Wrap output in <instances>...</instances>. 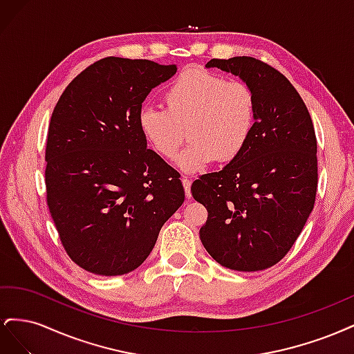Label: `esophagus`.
Masks as SVG:
<instances>
[{"mask_svg": "<svg viewBox=\"0 0 354 354\" xmlns=\"http://www.w3.org/2000/svg\"><path fill=\"white\" fill-rule=\"evenodd\" d=\"M181 183H183V187H185V194H186V198L190 199L192 196V192H190V186H192V180H189L187 177H183L181 178Z\"/></svg>", "mask_w": 354, "mask_h": 354, "instance_id": "34e87169", "label": "esophagus"}]
</instances>
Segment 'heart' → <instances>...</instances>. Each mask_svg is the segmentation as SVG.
I'll return each mask as SVG.
<instances>
[{
    "label": "heart",
    "mask_w": 354,
    "mask_h": 354,
    "mask_svg": "<svg viewBox=\"0 0 354 354\" xmlns=\"http://www.w3.org/2000/svg\"><path fill=\"white\" fill-rule=\"evenodd\" d=\"M167 109L143 104L138 128L147 145L185 173H201L214 160L229 162L248 146L257 122V100L243 81H227L205 69H186L164 91Z\"/></svg>",
    "instance_id": "heart-1"
}]
</instances>
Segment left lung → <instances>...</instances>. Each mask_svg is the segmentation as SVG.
Returning a JSON list of instances; mask_svg holds the SVG:
<instances>
[{"mask_svg":"<svg viewBox=\"0 0 354 354\" xmlns=\"http://www.w3.org/2000/svg\"><path fill=\"white\" fill-rule=\"evenodd\" d=\"M207 68L230 72L250 85L257 122L238 158L190 187L208 211L201 242L230 270L269 269L291 250L315 205L317 142L312 118L294 85L261 60L211 59Z\"/></svg>","mask_w":354,"mask_h":354,"instance_id":"8db88e82","label":"left lung"}]
</instances>
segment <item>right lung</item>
I'll use <instances>...</instances> for the list:
<instances>
[{
  "instance_id": "1",
  "label": "right lung",
  "mask_w": 354,
  "mask_h": 354,
  "mask_svg": "<svg viewBox=\"0 0 354 354\" xmlns=\"http://www.w3.org/2000/svg\"><path fill=\"white\" fill-rule=\"evenodd\" d=\"M176 65L104 57L63 91L46 149L47 205L63 248L81 269L120 276L153 250L185 202L180 174L138 128V111Z\"/></svg>"
}]
</instances>
